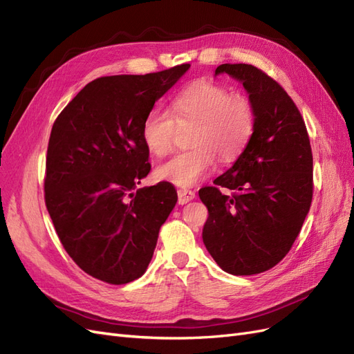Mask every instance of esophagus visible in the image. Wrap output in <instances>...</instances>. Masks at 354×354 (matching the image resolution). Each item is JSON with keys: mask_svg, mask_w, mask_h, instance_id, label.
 I'll return each instance as SVG.
<instances>
[{"mask_svg": "<svg viewBox=\"0 0 354 354\" xmlns=\"http://www.w3.org/2000/svg\"><path fill=\"white\" fill-rule=\"evenodd\" d=\"M195 199V192L189 189H180L178 190V205H185V203Z\"/></svg>", "mask_w": 354, "mask_h": 354, "instance_id": "34e87169", "label": "esophagus"}]
</instances>
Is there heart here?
Listing matches in <instances>:
<instances>
[{
	"label": "heart",
	"instance_id": "heart-1",
	"mask_svg": "<svg viewBox=\"0 0 354 354\" xmlns=\"http://www.w3.org/2000/svg\"><path fill=\"white\" fill-rule=\"evenodd\" d=\"M194 125L190 149L156 168V177L177 186H194L216 167L236 160L251 143L257 111L245 94L212 81H196L174 95L168 113L153 109L142 124V140L153 156H165L174 145L177 128Z\"/></svg>",
	"mask_w": 354,
	"mask_h": 354
}]
</instances>
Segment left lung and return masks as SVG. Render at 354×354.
Wrapping results in <instances>:
<instances>
[{
	"mask_svg": "<svg viewBox=\"0 0 354 354\" xmlns=\"http://www.w3.org/2000/svg\"><path fill=\"white\" fill-rule=\"evenodd\" d=\"M218 73L242 82L257 127L216 186L199 190L209 212L202 239L224 272L250 276L279 263L301 230L313 198V155L303 116L281 84L245 63H224ZM220 187L234 194L224 196Z\"/></svg>",
	"mask_w": 354,
	"mask_h": 354,
	"instance_id": "left-lung-1",
	"label": "left lung"
}]
</instances>
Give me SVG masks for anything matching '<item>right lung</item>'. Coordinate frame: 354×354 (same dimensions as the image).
<instances>
[{
	"label": "right lung",
	"mask_w": 354,
	"mask_h": 354,
	"mask_svg": "<svg viewBox=\"0 0 354 354\" xmlns=\"http://www.w3.org/2000/svg\"><path fill=\"white\" fill-rule=\"evenodd\" d=\"M189 68L94 80L53 124L46 207L63 248L95 279L122 285L140 277L176 207L168 181L136 186L151 171L143 120Z\"/></svg>",
	"instance_id": "add662e5"
}]
</instances>
